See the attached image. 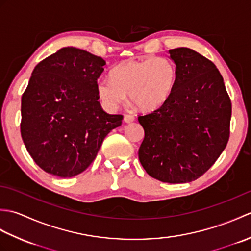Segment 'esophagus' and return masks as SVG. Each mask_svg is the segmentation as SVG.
Here are the masks:
<instances>
[{
    "mask_svg": "<svg viewBox=\"0 0 251 251\" xmlns=\"http://www.w3.org/2000/svg\"><path fill=\"white\" fill-rule=\"evenodd\" d=\"M134 121H135V116L134 115H130V114L124 115V122L127 123V124H128V123L134 122Z\"/></svg>",
    "mask_w": 251,
    "mask_h": 251,
    "instance_id": "1",
    "label": "esophagus"
}]
</instances>
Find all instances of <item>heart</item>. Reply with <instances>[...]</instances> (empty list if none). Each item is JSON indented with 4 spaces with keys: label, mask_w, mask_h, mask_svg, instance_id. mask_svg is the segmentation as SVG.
Returning <instances> with one entry per match:
<instances>
[{
    "label": "heart",
    "mask_w": 251,
    "mask_h": 251,
    "mask_svg": "<svg viewBox=\"0 0 251 251\" xmlns=\"http://www.w3.org/2000/svg\"><path fill=\"white\" fill-rule=\"evenodd\" d=\"M178 71L175 63L164 57L129 59L116 65L110 77H101L96 90L101 102L115 110L126 96L137 110L155 111L167 102L177 85Z\"/></svg>",
    "instance_id": "obj_1"
}]
</instances>
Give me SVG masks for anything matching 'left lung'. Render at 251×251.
I'll return each mask as SVG.
<instances>
[{"mask_svg":"<svg viewBox=\"0 0 251 251\" xmlns=\"http://www.w3.org/2000/svg\"><path fill=\"white\" fill-rule=\"evenodd\" d=\"M178 71L172 97L138 117L145 129L139 161L163 182H191L220 156L230 136L232 104L217 67L188 47L169 50Z\"/></svg>","mask_w":251,"mask_h":251,"instance_id":"left-lung-1","label":"left lung"}]
</instances>
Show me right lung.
<instances>
[{"label": "right lung", "mask_w": 251, "mask_h": 251, "mask_svg": "<svg viewBox=\"0 0 251 251\" xmlns=\"http://www.w3.org/2000/svg\"><path fill=\"white\" fill-rule=\"evenodd\" d=\"M105 61L63 47L31 74L21 97L20 131L33 161L50 175L71 178L93 163L109 132L123 116L101 108L96 90Z\"/></svg>", "instance_id": "add662e5"}]
</instances>
